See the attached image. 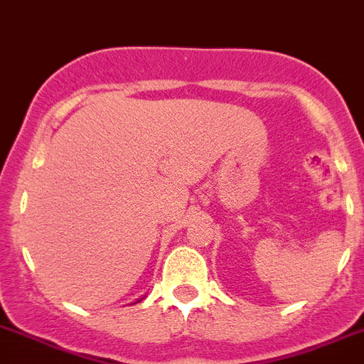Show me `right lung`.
<instances>
[{"mask_svg":"<svg viewBox=\"0 0 364 364\" xmlns=\"http://www.w3.org/2000/svg\"><path fill=\"white\" fill-rule=\"evenodd\" d=\"M138 301H140V299H138Z\"/></svg>","mask_w":364,"mask_h":364,"instance_id":"1","label":"right lung"}]
</instances>
